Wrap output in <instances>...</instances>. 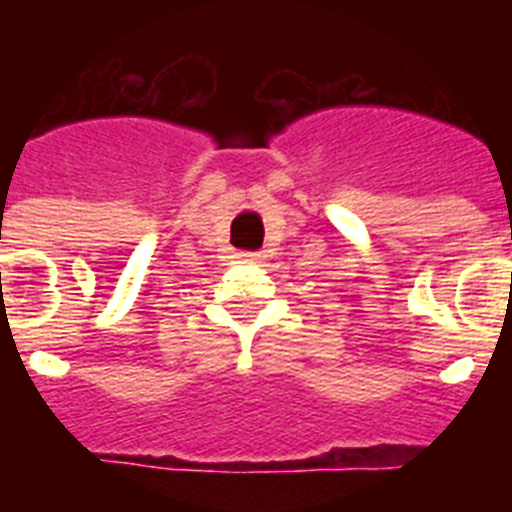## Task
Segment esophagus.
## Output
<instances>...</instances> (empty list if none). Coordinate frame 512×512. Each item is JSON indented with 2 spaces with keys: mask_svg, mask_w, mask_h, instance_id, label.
Instances as JSON below:
<instances>
[{
  "mask_svg": "<svg viewBox=\"0 0 512 512\" xmlns=\"http://www.w3.org/2000/svg\"><path fill=\"white\" fill-rule=\"evenodd\" d=\"M238 259H243V261H253V259H259V253H248V251H241V253H238Z\"/></svg>",
  "mask_w": 512,
  "mask_h": 512,
  "instance_id": "esophagus-1",
  "label": "esophagus"
}]
</instances>
